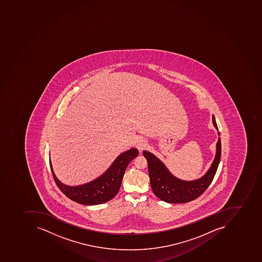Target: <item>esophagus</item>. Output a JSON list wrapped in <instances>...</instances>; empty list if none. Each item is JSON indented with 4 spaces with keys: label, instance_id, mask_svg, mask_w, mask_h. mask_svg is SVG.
Instances as JSON below:
<instances>
[{
    "label": "esophagus",
    "instance_id": "34e87169",
    "mask_svg": "<svg viewBox=\"0 0 262 262\" xmlns=\"http://www.w3.org/2000/svg\"><path fill=\"white\" fill-rule=\"evenodd\" d=\"M136 147L139 151H142L143 149L147 147V141L145 140H143V138H140L136 141Z\"/></svg>",
    "mask_w": 262,
    "mask_h": 262
}]
</instances>
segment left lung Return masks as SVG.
Here are the masks:
<instances>
[{
	"label": "left lung",
	"instance_id": "obj_1",
	"mask_svg": "<svg viewBox=\"0 0 262 262\" xmlns=\"http://www.w3.org/2000/svg\"><path fill=\"white\" fill-rule=\"evenodd\" d=\"M213 125L219 130L215 118L212 116ZM220 133L218 132V136ZM148 164V173L151 189L156 196L168 203H185L194 200L203 193L212 182L221 158V140L218 138L214 161L207 172L199 179L184 181L174 176L162 161L149 151H143Z\"/></svg>",
	"mask_w": 262,
	"mask_h": 262
}]
</instances>
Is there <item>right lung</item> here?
<instances>
[{"instance_id":"right-lung-1","label":"right lung","mask_w":262,"mask_h":262,"mask_svg":"<svg viewBox=\"0 0 262 262\" xmlns=\"http://www.w3.org/2000/svg\"><path fill=\"white\" fill-rule=\"evenodd\" d=\"M138 155L139 151L132 147L121 153L101 176L91 182L74 186L65 185L56 178L51 159H49L50 166L56 185L69 199L80 204L94 206L109 202L116 196L120 189L126 167Z\"/></svg>"}]
</instances>
